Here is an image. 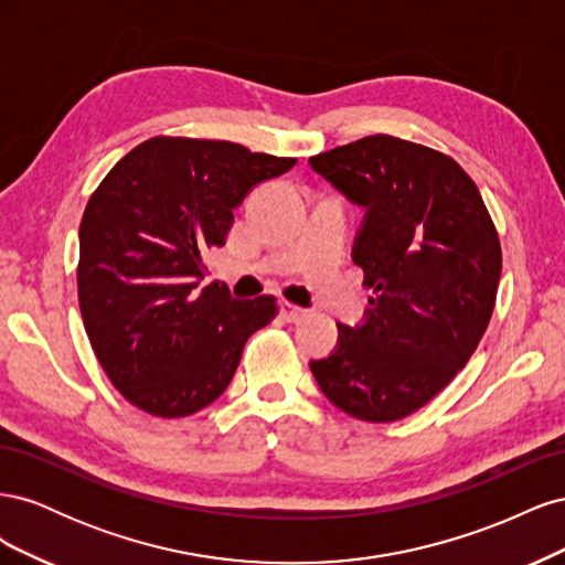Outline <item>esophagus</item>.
Segmentation results:
<instances>
[{
    "mask_svg": "<svg viewBox=\"0 0 565 565\" xmlns=\"http://www.w3.org/2000/svg\"><path fill=\"white\" fill-rule=\"evenodd\" d=\"M306 309H301V306H297V303H289V301H282V306H280V316L287 320V322H299V320H303L306 318Z\"/></svg>",
    "mask_w": 565,
    "mask_h": 565,
    "instance_id": "1",
    "label": "esophagus"
}]
</instances>
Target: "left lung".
<instances>
[{"label": "left lung", "mask_w": 565, "mask_h": 565, "mask_svg": "<svg viewBox=\"0 0 565 565\" xmlns=\"http://www.w3.org/2000/svg\"><path fill=\"white\" fill-rule=\"evenodd\" d=\"M311 167L365 207L353 262L365 273L363 328L311 363L347 415L388 424L417 413L469 363L492 318L502 245L471 177L429 146L374 134Z\"/></svg>", "instance_id": "obj_1"}]
</instances>
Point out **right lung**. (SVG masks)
Listing matches in <instances>:
<instances>
[{
  "label": "right lung",
  "instance_id": "add662e5",
  "mask_svg": "<svg viewBox=\"0 0 565 565\" xmlns=\"http://www.w3.org/2000/svg\"><path fill=\"white\" fill-rule=\"evenodd\" d=\"M295 162L231 141L152 136L92 193L79 224V311L100 367L134 407L162 419L207 407L247 339L278 316L276 297L237 301L226 285H202L204 256L226 245L252 188Z\"/></svg>",
  "mask_w": 565,
  "mask_h": 565
}]
</instances>
